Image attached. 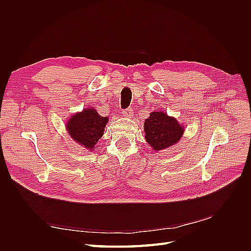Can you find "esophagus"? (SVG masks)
Listing matches in <instances>:
<instances>
[{"label": "esophagus", "instance_id": "34e87169", "mask_svg": "<svg viewBox=\"0 0 251 251\" xmlns=\"http://www.w3.org/2000/svg\"><path fill=\"white\" fill-rule=\"evenodd\" d=\"M121 114H123V115H124L125 117L131 118V117L134 115V112H133V109H132V108H127V109H126V110H124L123 112H121Z\"/></svg>", "mask_w": 251, "mask_h": 251}]
</instances>
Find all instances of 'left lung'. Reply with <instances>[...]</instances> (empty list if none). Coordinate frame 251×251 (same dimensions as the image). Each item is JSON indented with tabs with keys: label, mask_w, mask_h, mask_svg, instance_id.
<instances>
[{
	"label": "left lung",
	"mask_w": 251,
	"mask_h": 251,
	"mask_svg": "<svg viewBox=\"0 0 251 251\" xmlns=\"http://www.w3.org/2000/svg\"><path fill=\"white\" fill-rule=\"evenodd\" d=\"M143 126L147 142L156 151L173 147L184 133V126L161 111L151 112Z\"/></svg>",
	"instance_id": "1"
}]
</instances>
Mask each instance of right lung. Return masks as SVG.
Returning <instances> with one entry per match:
<instances>
[{
  "label": "right lung",
  "instance_id": "obj_1",
  "mask_svg": "<svg viewBox=\"0 0 251 251\" xmlns=\"http://www.w3.org/2000/svg\"><path fill=\"white\" fill-rule=\"evenodd\" d=\"M109 118L102 117L93 108L83 109L68 120L67 130L71 138L89 151L95 150L97 141L103 135Z\"/></svg>",
  "mask_w": 251,
  "mask_h": 251
}]
</instances>
